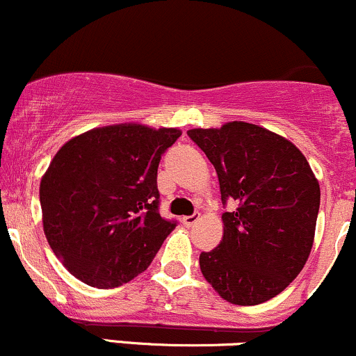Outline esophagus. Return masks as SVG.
Wrapping results in <instances>:
<instances>
[{
    "label": "esophagus",
    "instance_id": "34e87169",
    "mask_svg": "<svg viewBox=\"0 0 356 356\" xmlns=\"http://www.w3.org/2000/svg\"><path fill=\"white\" fill-rule=\"evenodd\" d=\"M197 219H199V212H194V214H191V216H184L182 222H184V226L191 227Z\"/></svg>",
    "mask_w": 356,
    "mask_h": 356
}]
</instances>
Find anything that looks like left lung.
Returning a JSON list of instances; mask_svg holds the SVG:
<instances>
[{
	"instance_id": "left-lung-1",
	"label": "left lung",
	"mask_w": 356,
	"mask_h": 356,
	"mask_svg": "<svg viewBox=\"0 0 356 356\" xmlns=\"http://www.w3.org/2000/svg\"><path fill=\"white\" fill-rule=\"evenodd\" d=\"M191 140L218 172L222 214L218 248L201 252L204 277L232 305L264 303L291 283L312 252L320 186L286 138L246 122L192 129Z\"/></svg>"
}]
</instances>
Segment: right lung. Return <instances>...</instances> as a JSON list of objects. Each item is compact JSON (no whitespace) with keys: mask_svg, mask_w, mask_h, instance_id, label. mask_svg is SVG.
<instances>
[{"mask_svg":"<svg viewBox=\"0 0 356 356\" xmlns=\"http://www.w3.org/2000/svg\"><path fill=\"white\" fill-rule=\"evenodd\" d=\"M177 129H93L53 157L40 184L43 229L56 257L93 288H117L149 268L177 226L159 212L157 169Z\"/></svg>","mask_w":356,"mask_h":356,"instance_id":"right-lung-1","label":"right lung"}]
</instances>
